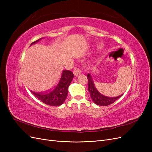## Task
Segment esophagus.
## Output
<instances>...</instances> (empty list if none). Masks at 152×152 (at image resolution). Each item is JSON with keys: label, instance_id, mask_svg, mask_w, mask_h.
<instances>
[{"label": "esophagus", "instance_id": "1", "mask_svg": "<svg viewBox=\"0 0 152 152\" xmlns=\"http://www.w3.org/2000/svg\"><path fill=\"white\" fill-rule=\"evenodd\" d=\"M80 73H81V72L79 68H76L74 69V70H73V74H74L75 76H77L78 75L80 74Z\"/></svg>", "mask_w": 152, "mask_h": 152}]
</instances>
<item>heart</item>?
I'll return each mask as SVG.
<instances>
[{
  "instance_id": "b5f03b06",
  "label": "heart",
  "mask_w": 152,
  "mask_h": 152,
  "mask_svg": "<svg viewBox=\"0 0 152 152\" xmlns=\"http://www.w3.org/2000/svg\"><path fill=\"white\" fill-rule=\"evenodd\" d=\"M102 47H103V46H102V44H100V45H98V48H99V49L102 48Z\"/></svg>"
}]
</instances>
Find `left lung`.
I'll return each mask as SVG.
<instances>
[{"label":"left lung","mask_w":152,"mask_h":152,"mask_svg":"<svg viewBox=\"0 0 152 152\" xmlns=\"http://www.w3.org/2000/svg\"><path fill=\"white\" fill-rule=\"evenodd\" d=\"M87 79H88V91L89 92L91 99L93 102L98 105L99 106H108L112 104L121 98L123 95L117 96V97H108L101 94L99 92L96 88L94 82L90 73L87 74Z\"/></svg>","instance_id":"left-lung-1"}]
</instances>
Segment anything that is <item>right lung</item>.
<instances>
[{
    "label": "right lung",
    "instance_id": "right-lung-1",
    "mask_svg": "<svg viewBox=\"0 0 152 152\" xmlns=\"http://www.w3.org/2000/svg\"><path fill=\"white\" fill-rule=\"evenodd\" d=\"M42 38L32 42L30 45L38 42ZM73 76V73L71 71L65 70L62 72L60 79L53 89L44 93H35L32 91L31 93L45 104L54 107L59 106L64 103L67 97L68 87Z\"/></svg>",
    "mask_w": 152,
    "mask_h": 152
}]
</instances>
